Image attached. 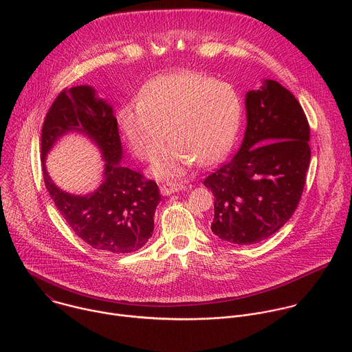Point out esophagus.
I'll list each match as a JSON object with an SVG mask.
<instances>
[{"label": "esophagus", "instance_id": "1", "mask_svg": "<svg viewBox=\"0 0 352 352\" xmlns=\"http://www.w3.org/2000/svg\"><path fill=\"white\" fill-rule=\"evenodd\" d=\"M185 188V185L182 182H177V181H171V182H166L162 185L160 190H162V195L164 196H168L174 192H178V190H182Z\"/></svg>", "mask_w": 352, "mask_h": 352}]
</instances>
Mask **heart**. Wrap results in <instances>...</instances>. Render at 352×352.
Returning a JSON list of instances; mask_svg holds the SVG:
<instances>
[{
    "mask_svg": "<svg viewBox=\"0 0 352 352\" xmlns=\"http://www.w3.org/2000/svg\"><path fill=\"white\" fill-rule=\"evenodd\" d=\"M242 117L236 89L217 78L181 72L163 75L144 86L139 100L125 103L118 124L132 148L144 162L152 160L168 139L152 173L177 177L197 164H212L231 147Z\"/></svg>",
    "mask_w": 352,
    "mask_h": 352,
    "instance_id": "1",
    "label": "heart"
}]
</instances>
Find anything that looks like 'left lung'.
Returning a JSON list of instances; mask_svg holds the SVG:
<instances>
[{
    "instance_id": "obj_1",
    "label": "left lung",
    "mask_w": 352,
    "mask_h": 352,
    "mask_svg": "<svg viewBox=\"0 0 352 352\" xmlns=\"http://www.w3.org/2000/svg\"><path fill=\"white\" fill-rule=\"evenodd\" d=\"M245 107L238 153L204 181L214 195L213 234L239 245L269 238L291 219L311 162L309 124L289 90L266 79L246 93Z\"/></svg>"
}]
</instances>
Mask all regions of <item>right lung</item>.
Here are the masks:
<instances>
[{"label": "right lung", "instance_id": "1", "mask_svg": "<svg viewBox=\"0 0 352 352\" xmlns=\"http://www.w3.org/2000/svg\"><path fill=\"white\" fill-rule=\"evenodd\" d=\"M68 131L91 138L107 162L102 185L85 197L60 190L45 170L49 148ZM121 159L122 146L113 107L98 98L90 86L64 89L50 107L41 129L43 178L74 232L104 254H131L144 246L153 234V217L162 200L157 184L121 166Z\"/></svg>", "mask_w": 352, "mask_h": 352}]
</instances>
